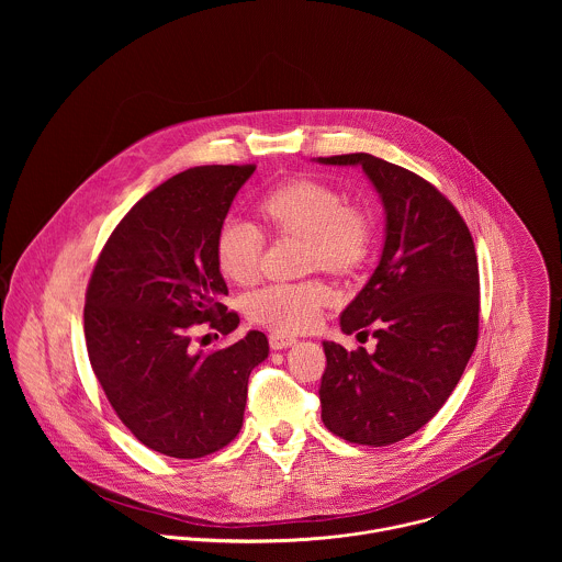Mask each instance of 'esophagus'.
<instances>
[{
	"mask_svg": "<svg viewBox=\"0 0 562 562\" xmlns=\"http://www.w3.org/2000/svg\"><path fill=\"white\" fill-rule=\"evenodd\" d=\"M270 348L272 350H283V348H290L296 344V337L292 335H283V333H270Z\"/></svg>",
	"mask_w": 562,
	"mask_h": 562,
	"instance_id": "obj_1",
	"label": "esophagus"
}]
</instances>
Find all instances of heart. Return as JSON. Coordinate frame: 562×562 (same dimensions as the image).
Here are the masks:
<instances>
[{
	"label": "heart",
	"instance_id": "1",
	"mask_svg": "<svg viewBox=\"0 0 562 562\" xmlns=\"http://www.w3.org/2000/svg\"><path fill=\"white\" fill-rule=\"evenodd\" d=\"M259 214L277 234L305 240L307 268L333 274L355 270L372 240L368 214L316 179L277 186L259 201ZM261 248V234L250 223L229 218L216 236V263L229 281L248 285L259 274ZM328 299L330 292L321 281L270 283L246 299V316L277 333H301L316 326Z\"/></svg>",
	"mask_w": 562,
	"mask_h": 562
}]
</instances>
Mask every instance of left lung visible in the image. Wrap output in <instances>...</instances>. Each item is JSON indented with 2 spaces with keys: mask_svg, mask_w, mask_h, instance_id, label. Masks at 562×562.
<instances>
[{
  "mask_svg": "<svg viewBox=\"0 0 562 562\" xmlns=\"http://www.w3.org/2000/svg\"><path fill=\"white\" fill-rule=\"evenodd\" d=\"M318 161L361 166L385 210L381 261L339 318L346 335L372 333L376 348L322 341V422L350 443L390 446L435 417L476 348V248L457 207L419 175L370 154Z\"/></svg>",
  "mask_w": 562,
  "mask_h": 562,
  "instance_id": "obj_1",
  "label": "left lung"
}]
</instances>
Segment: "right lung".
Listing matches in <instances>:
<instances>
[{
	"label": "right lung",
	"mask_w": 562,
	"mask_h": 562,
	"mask_svg": "<svg viewBox=\"0 0 562 562\" xmlns=\"http://www.w3.org/2000/svg\"><path fill=\"white\" fill-rule=\"evenodd\" d=\"M252 172V164L196 166L160 183L116 225L86 290L97 381L132 435L172 459L236 439L250 370L268 357L261 330L214 352L192 346L199 324L223 335L240 324L223 305L229 290L214 248Z\"/></svg>",
	"instance_id": "obj_1"
}]
</instances>
